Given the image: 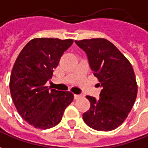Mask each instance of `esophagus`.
I'll use <instances>...</instances> for the list:
<instances>
[{"mask_svg": "<svg viewBox=\"0 0 148 148\" xmlns=\"http://www.w3.org/2000/svg\"><path fill=\"white\" fill-rule=\"evenodd\" d=\"M82 97V96H81V95H78V94H75V95H74V99H75V100L79 99V98H80V97Z\"/></svg>", "mask_w": 148, "mask_h": 148, "instance_id": "esophagus-1", "label": "esophagus"}]
</instances>
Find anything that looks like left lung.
I'll use <instances>...</instances> for the list:
<instances>
[{"label": "left lung", "instance_id": "obj_1", "mask_svg": "<svg viewBox=\"0 0 148 148\" xmlns=\"http://www.w3.org/2000/svg\"><path fill=\"white\" fill-rule=\"evenodd\" d=\"M75 43L87 55L88 64L101 87L99 100L87 96L91 106L84 122L98 131H110L127 118L137 97L138 86L132 65L108 40L84 39Z\"/></svg>", "mask_w": 148, "mask_h": 148}]
</instances>
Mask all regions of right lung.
I'll return each mask as SVG.
<instances>
[{"label":"right lung","mask_w":148,"mask_h":148,"mask_svg":"<svg viewBox=\"0 0 148 148\" xmlns=\"http://www.w3.org/2000/svg\"><path fill=\"white\" fill-rule=\"evenodd\" d=\"M72 39L35 38L23 48L10 74V89L18 114L35 128L58 125L74 99L70 92L46 86L60 59L73 44Z\"/></svg>","instance_id":"obj_1"}]
</instances>
